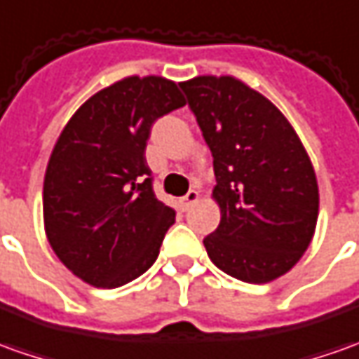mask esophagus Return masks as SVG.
I'll return each instance as SVG.
<instances>
[{
	"label": "esophagus",
	"instance_id": "esophagus-1",
	"mask_svg": "<svg viewBox=\"0 0 359 359\" xmlns=\"http://www.w3.org/2000/svg\"><path fill=\"white\" fill-rule=\"evenodd\" d=\"M196 200H198V192H196V190H189V194H187V196H182V198H180V210H189L190 206H192V204H194V202H196Z\"/></svg>",
	"mask_w": 359,
	"mask_h": 359
}]
</instances>
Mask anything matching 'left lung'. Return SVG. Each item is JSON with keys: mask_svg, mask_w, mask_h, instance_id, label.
<instances>
[{"mask_svg": "<svg viewBox=\"0 0 359 359\" xmlns=\"http://www.w3.org/2000/svg\"><path fill=\"white\" fill-rule=\"evenodd\" d=\"M214 157L220 226L204 238L212 263L269 283L301 259L318 218V184L301 139L279 109L231 76L180 84Z\"/></svg>", "mask_w": 359, "mask_h": 359, "instance_id": "8db88e82", "label": "left lung"}]
</instances>
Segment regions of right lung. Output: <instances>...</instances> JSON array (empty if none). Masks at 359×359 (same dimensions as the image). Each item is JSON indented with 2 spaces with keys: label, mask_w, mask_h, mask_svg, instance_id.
I'll return each mask as SVG.
<instances>
[{
  "label": "right lung",
  "mask_w": 359,
  "mask_h": 359,
  "mask_svg": "<svg viewBox=\"0 0 359 359\" xmlns=\"http://www.w3.org/2000/svg\"><path fill=\"white\" fill-rule=\"evenodd\" d=\"M184 106L161 76H129L84 102L62 129L43 187L46 238L82 281L116 289L159 255L175 224L153 192L145 147L153 123Z\"/></svg>",
  "instance_id": "1"
}]
</instances>
